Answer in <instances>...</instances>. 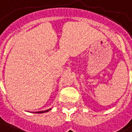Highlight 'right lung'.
<instances>
[{
	"mask_svg": "<svg viewBox=\"0 0 132 132\" xmlns=\"http://www.w3.org/2000/svg\"><path fill=\"white\" fill-rule=\"evenodd\" d=\"M51 109H48V110H47V111H39V112H36V113H46L47 111H50Z\"/></svg>",
	"mask_w": 132,
	"mask_h": 132,
	"instance_id": "add662e5",
	"label": "right lung"
}]
</instances>
